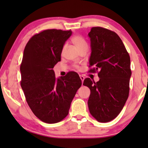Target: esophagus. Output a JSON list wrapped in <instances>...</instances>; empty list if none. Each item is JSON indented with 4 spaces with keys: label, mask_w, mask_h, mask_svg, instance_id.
Segmentation results:
<instances>
[{
    "label": "esophagus",
    "mask_w": 148,
    "mask_h": 148,
    "mask_svg": "<svg viewBox=\"0 0 148 148\" xmlns=\"http://www.w3.org/2000/svg\"><path fill=\"white\" fill-rule=\"evenodd\" d=\"M79 77H80V79H81V81H82V83H83V81L84 80V77L83 76H81V75H80Z\"/></svg>",
    "instance_id": "1"
}]
</instances>
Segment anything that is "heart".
Instances as JSON below:
<instances>
[{
	"instance_id": "heart-1",
	"label": "heart",
	"mask_w": 148,
	"mask_h": 148,
	"mask_svg": "<svg viewBox=\"0 0 148 148\" xmlns=\"http://www.w3.org/2000/svg\"><path fill=\"white\" fill-rule=\"evenodd\" d=\"M72 42H73L75 46L76 47L77 49L81 50L84 48H87V44L85 40L83 38H82L81 36H74L72 39Z\"/></svg>"
}]
</instances>
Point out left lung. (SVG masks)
I'll return each instance as SVG.
<instances>
[{"label":"left lung","instance_id":"obj_1","mask_svg":"<svg viewBox=\"0 0 148 148\" xmlns=\"http://www.w3.org/2000/svg\"><path fill=\"white\" fill-rule=\"evenodd\" d=\"M90 39V71H99V81L86 78L83 85L90 90L88 105L90 114L97 121L106 123L120 113L129 93L132 75L130 58L117 34L102 27H93Z\"/></svg>","mask_w":148,"mask_h":148}]
</instances>
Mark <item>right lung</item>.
<instances>
[{"label":"right lung","mask_w":148,"mask_h":148,"mask_svg":"<svg viewBox=\"0 0 148 148\" xmlns=\"http://www.w3.org/2000/svg\"><path fill=\"white\" fill-rule=\"evenodd\" d=\"M72 33L71 30H44L29 40L23 51L21 88L34 114L47 123H56L68 115L82 84L76 72L56 79L53 70L61 60L63 48Z\"/></svg>","instance_id":"obj_1"}]
</instances>
